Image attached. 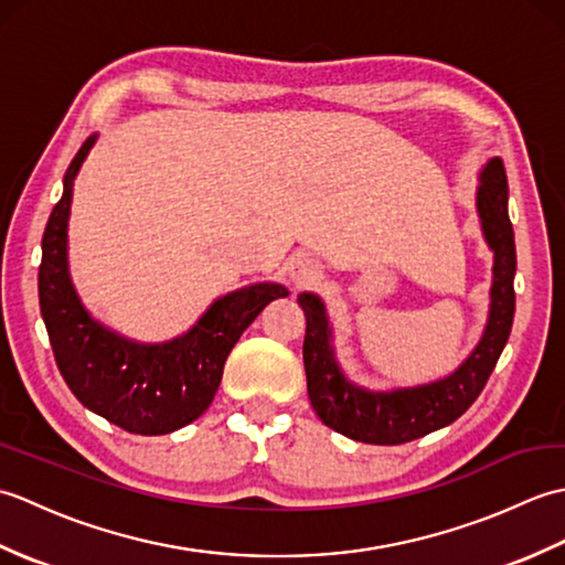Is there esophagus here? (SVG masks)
I'll return each instance as SVG.
<instances>
[{
	"instance_id": "1",
	"label": "esophagus",
	"mask_w": 565,
	"mask_h": 565,
	"mask_svg": "<svg viewBox=\"0 0 565 565\" xmlns=\"http://www.w3.org/2000/svg\"><path fill=\"white\" fill-rule=\"evenodd\" d=\"M289 281L296 289H308L320 281V264L310 257H298L289 264Z\"/></svg>"
}]
</instances>
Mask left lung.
<instances>
[{
    "mask_svg": "<svg viewBox=\"0 0 565 565\" xmlns=\"http://www.w3.org/2000/svg\"><path fill=\"white\" fill-rule=\"evenodd\" d=\"M476 211L488 247L493 249V284L481 340L449 376L419 386L371 391L344 376L332 347V326L320 296L298 294L306 313L303 364L308 398L330 429L364 444H405L451 425L481 395L505 350L514 318V233L508 215V174L490 158L476 189Z\"/></svg>",
    "mask_w": 565,
    "mask_h": 565,
    "instance_id": "1",
    "label": "left lung"
}]
</instances>
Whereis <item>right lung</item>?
<instances>
[{
  "mask_svg": "<svg viewBox=\"0 0 565 565\" xmlns=\"http://www.w3.org/2000/svg\"><path fill=\"white\" fill-rule=\"evenodd\" d=\"M97 136L87 138L63 179V199L47 218L39 269V301L47 338L75 398L130 435H170L206 413L223 364L264 306L289 296L274 281L225 294L184 334L136 342L102 326L82 306L70 276L67 223L72 184Z\"/></svg>",
  "mask_w": 565,
  "mask_h": 565,
  "instance_id": "right-lung-1",
  "label": "right lung"
}]
</instances>
